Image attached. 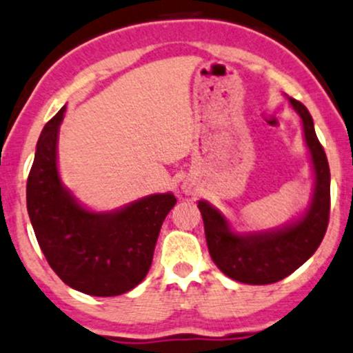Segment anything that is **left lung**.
Returning <instances> with one entry per match:
<instances>
[{
  "label": "left lung",
  "instance_id": "8db88e82",
  "mask_svg": "<svg viewBox=\"0 0 353 353\" xmlns=\"http://www.w3.org/2000/svg\"><path fill=\"white\" fill-rule=\"evenodd\" d=\"M291 105L303 121L306 145L316 175L314 195L301 221L276 232L237 236L223 215L207 202H199L212 261L225 276L245 284H271L290 276L313 256L323 241L330 219V168L318 141L312 114L296 99Z\"/></svg>",
  "mask_w": 353,
  "mask_h": 353
}]
</instances>
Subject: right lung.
Returning <instances> with one entry per match:
<instances>
[{"label":"right lung","mask_w":353,"mask_h":353,"mask_svg":"<svg viewBox=\"0 0 353 353\" xmlns=\"http://www.w3.org/2000/svg\"><path fill=\"white\" fill-rule=\"evenodd\" d=\"M65 108L45 124L26 181V208L45 259L55 274L90 296H117L145 279L161 223L176 203L158 193L114 214L85 210L62 187L57 134Z\"/></svg>","instance_id":"1"}]
</instances>
